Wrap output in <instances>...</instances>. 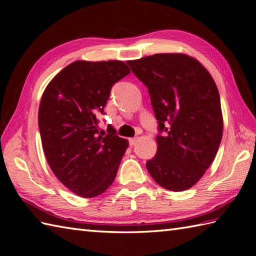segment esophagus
<instances>
[{"label": "esophagus", "mask_w": 256, "mask_h": 256, "mask_svg": "<svg viewBox=\"0 0 256 256\" xmlns=\"http://www.w3.org/2000/svg\"><path fill=\"white\" fill-rule=\"evenodd\" d=\"M128 143H130V145H131V146H134L135 144L138 143V138H130V140H128Z\"/></svg>", "instance_id": "esophagus-1"}]
</instances>
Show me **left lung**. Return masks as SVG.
<instances>
[{"label": "left lung", "mask_w": 256, "mask_h": 256, "mask_svg": "<svg viewBox=\"0 0 256 256\" xmlns=\"http://www.w3.org/2000/svg\"><path fill=\"white\" fill-rule=\"evenodd\" d=\"M128 64L148 86L158 122L157 152L146 168L165 189H189L204 176L221 143L218 88L208 70L184 54H155Z\"/></svg>", "instance_id": "1"}]
</instances>
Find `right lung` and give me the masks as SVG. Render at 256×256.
I'll return each instance as SVG.
<instances>
[{"mask_svg":"<svg viewBox=\"0 0 256 256\" xmlns=\"http://www.w3.org/2000/svg\"><path fill=\"white\" fill-rule=\"evenodd\" d=\"M130 72L120 60H78L56 74L42 94L38 126L47 162L64 186L84 198L111 186L128 148L111 125L104 134L98 124L113 84Z\"/></svg>","mask_w":256,"mask_h":256,"instance_id":"add662e5","label":"right lung"}]
</instances>
